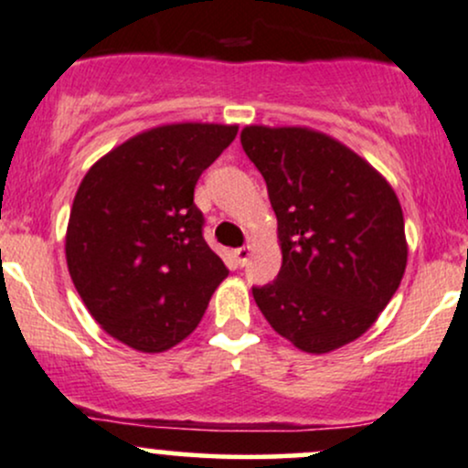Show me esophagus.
I'll return each mask as SVG.
<instances>
[{"label": "esophagus", "instance_id": "34e87169", "mask_svg": "<svg viewBox=\"0 0 468 468\" xmlns=\"http://www.w3.org/2000/svg\"><path fill=\"white\" fill-rule=\"evenodd\" d=\"M250 256H251V248L250 245H243V248H239L234 251V259H236V262H239L240 267L245 265V262L250 261Z\"/></svg>", "mask_w": 468, "mask_h": 468}]
</instances>
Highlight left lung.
Listing matches in <instances>:
<instances>
[{
    "label": "left lung",
    "mask_w": 468,
    "mask_h": 468,
    "mask_svg": "<svg viewBox=\"0 0 468 468\" xmlns=\"http://www.w3.org/2000/svg\"><path fill=\"white\" fill-rule=\"evenodd\" d=\"M240 145L267 183L282 265L254 301L307 354L360 338L400 287L409 245L400 201L369 161L301 125H245Z\"/></svg>",
    "instance_id": "1"
}]
</instances>
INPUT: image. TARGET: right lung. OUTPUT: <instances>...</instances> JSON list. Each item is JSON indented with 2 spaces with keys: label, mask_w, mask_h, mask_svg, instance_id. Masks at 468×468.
<instances>
[{
  "label": "right lung",
  "mask_w": 468,
  "mask_h": 468,
  "mask_svg": "<svg viewBox=\"0 0 468 468\" xmlns=\"http://www.w3.org/2000/svg\"><path fill=\"white\" fill-rule=\"evenodd\" d=\"M239 125L164 123L130 136L79 183L66 262L99 327L144 354L186 340L229 274L203 239L198 176Z\"/></svg>",
  "instance_id": "1"
}]
</instances>
